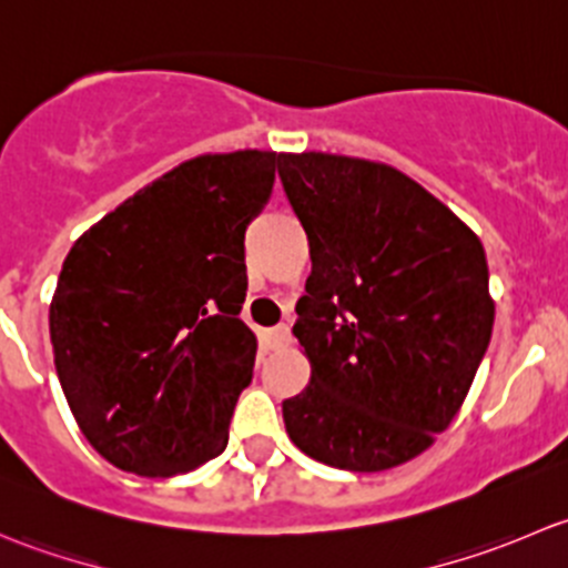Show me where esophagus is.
Instances as JSON below:
<instances>
[{
	"label": "esophagus",
	"mask_w": 568,
	"mask_h": 568,
	"mask_svg": "<svg viewBox=\"0 0 568 568\" xmlns=\"http://www.w3.org/2000/svg\"><path fill=\"white\" fill-rule=\"evenodd\" d=\"M266 343L268 348H285L291 343V329L285 324L272 326V329H266Z\"/></svg>",
	"instance_id": "34e87169"
}]
</instances>
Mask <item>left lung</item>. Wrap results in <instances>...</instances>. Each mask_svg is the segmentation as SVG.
Segmentation results:
<instances>
[{"mask_svg": "<svg viewBox=\"0 0 568 568\" xmlns=\"http://www.w3.org/2000/svg\"><path fill=\"white\" fill-rule=\"evenodd\" d=\"M280 181L313 261L294 324L311 385L285 432L329 467H398L450 426L489 346L484 244L390 164L283 153Z\"/></svg>", "mask_w": 568, "mask_h": 568, "instance_id": "8db88e82", "label": "left lung"}]
</instances>
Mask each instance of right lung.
I'll return each mask as SVG.
<instances>
[{
	"mask_svg": "<svg viewBox=\"0 0 568 568\" xmlns=\"http://www.w3.org/2000/svg\"><path fill=\"white\" fill-rule=\"evenodd\" d=\"M280 153H205L77 239L49 307L54 368L88 443L125 473L173 478L220 456L257 341L244 233Z\"/></svg>",
	"mask_w": 568,
	"mask_h": 568,
	"instance_id": "right-lung-1",
	"label": "right lung"
}]
</instances>
